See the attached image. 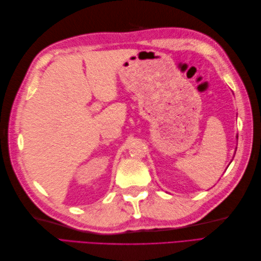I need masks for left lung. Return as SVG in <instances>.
<instances>
[{
	"label": "left lung",
	"mask_w": 261,
	"mask_h": 261,
	"mask_svg": "<svg viewBox=\"0 0 261 261\" xmlns=\"http://www.w3.org/2000/svg\"><path fill=\"white\" fill-rule=\"evenodd\" d=\"M237 138H238V137H237Z\"/></svg>",
	"instance_id": "left-lung-1"
}]
</instances>
